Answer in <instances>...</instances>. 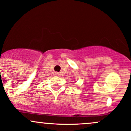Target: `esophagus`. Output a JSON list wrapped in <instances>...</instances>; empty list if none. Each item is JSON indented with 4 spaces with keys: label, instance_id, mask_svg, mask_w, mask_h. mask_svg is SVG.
Returning <instances> with one entry per match:
<instances>
[{
    "label": "esophagus",
    "instance_id": "1",
    "mask_svg": "<svg viewBox=\"0 0 131 131\" xmlns=\"http://www.w3.org/2000/svg\"><path fill=\"white\" fill-rule=\"evenodd\" d=\"M56 74L57 75H60V74H59V72H56Z\"/></svg>",
    "mask_w": 131,
    "mask_h": 131
}]
</instances>
